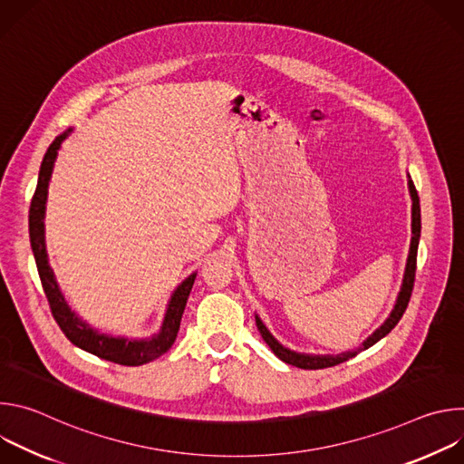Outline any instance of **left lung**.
Segmentation results:
<instances>
[{
	"label": "left lung",
	"mask_w": 464,
	"mask_h": 464,
	"mask_svg": "<svg viewBox=\"0 0 464 464\" xmlns=\"http://www.w3.org/2000/svg\"><path fill=\"white\" fill-rule=\"evenodd\" d=\"M410 185V194H411V202H413V208H411V246H410V255H408V264H406V274H404V281H402V288H401V294H399V299H396V304L391 312V315L385 319V323L376 328L374 333L363 342V345L358 349V351H349V353H342L338 356H319V354H304V353H295V351H290L286 347H283L274 336L270 330L266 328V324H264L260 321L258 315H255V321H256V328L258 333L262 336V340L268 343V347L274 351V354L283 360L285 363H290L294 367H299V369H324V367H334L338 363H343L347 362L349 358H354L360 351H365L369 347H372L376 342H380L383 336H387L391 330L396 326V323L401 321V317L404 315L406 308H408V303H410V297H411V292H413V283H415V270H417V249H419V238H420V204H419V194H417V188L413 185V181L410 179L408 181Z\"/></svg>",
	"instance_id": "left-lung-1"
}]
</instances>
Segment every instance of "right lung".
I'll return each instance as SVG.
<instances>
[{"mask_svg": "<svg viewBox=\"0 0 464 464\" xmlns=\"http://www.w3.org/2000/svg\"><path fill=\"white\" fill-rule=\"evenodd\" d=\"M73 128H68L63 134L56 136L54 141L49 145L42 167H40V174H38V185L34 190V196L31 200V209H29V238H31V247L34 253V260H36V268H38V276L42 281V288L45 292V297L49 301L51 312L54 321L58 323V326L62 328V333L65 334L73 345H77L79 349L95 354L102 360L119 363V365H128V367H136V365H143L149 362H154L156 358H160L161 354H165L179 330V321L188 299V294L192 290L196 274L188 276L170 295V301L167 304V312L161 323V330L158 334H154L152 338L147 340H130V338H113L108 334H101L99 330L92 328L86 321H82L68 304V301L63 299L54 274L49 266V258H47V249H45V226H44V218H45V202H47V187H49V179L53 174V167H54V160L58 156V149L62 145V141L72 134Z\"/></svg>", "mask_w": 464, "mask_h": 464, "instance_id": "add662e5", "label": "right lung"}]
</instances>
